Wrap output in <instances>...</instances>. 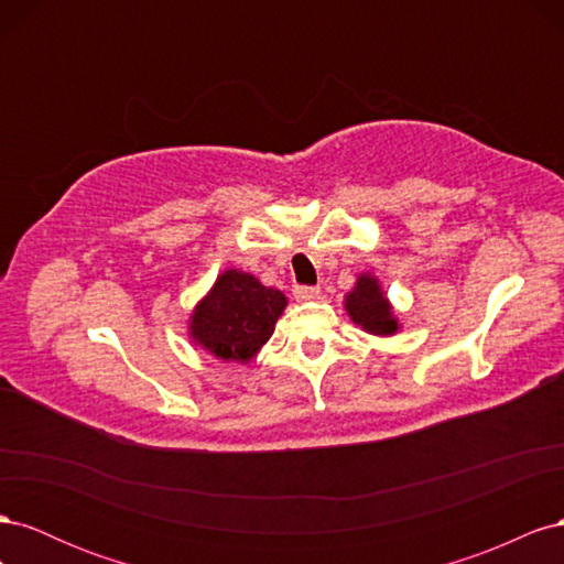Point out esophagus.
<instances>
[{"label": "esophagus", "mask_w": 564, "mask_h": 564, "mask_svg": "<svg viewBox=\"0 0 564 564\" xmlns=\"http://www.w3.org/2000/svg\"><path fill=\"white\" fill-rule=\"evenodd\" d=\"M294 296H296L299 301H311V299H317V296H319V286L296 284V286H294Z\"/></svg>", "instance_id": "1"}]
</instances>
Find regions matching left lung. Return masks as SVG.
<instances>
[{"mask_svg":"<svg viewBox=\"0 0 564 564\" xmlns=\"http://www.w3.org/2000/svg\"><path fill=\"white\" fill-rule=\"evenodd\" d=\"M348 317L362 327V332L373 336H395L400 332V322L395 311L381 289V282L371 272H360L355 286L344 299Z\"/></svg>","mask_w":564,"mask_h":564,"instance_id":"left-lung-1","label":"left lung"}]
</instances>
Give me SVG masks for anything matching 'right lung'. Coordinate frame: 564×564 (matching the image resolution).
<instances>
[{
    "mask_svg": "<svg viewBox=\"0 0 564 564\" xmlns=\"http://www.w3.org/2000/svg\"><path fill=\"white\" fill-rule=\"evenodd\" d=\"M286 296L245 270H224L187 319L193 344L216 360L249 365L275 332Z\"/></svg>",
    "mask_w": 564,
    "mask_h": 564,
    "instance_id": "right-lung-1",
    "label": "right lung"
}]
</instances>
